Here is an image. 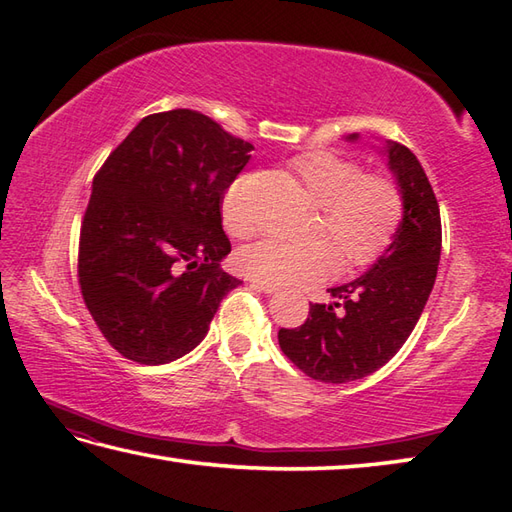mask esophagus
I'll return each mask as SVG.
<instances>
[{
	"mask_svg": "<svg viewBox=\"0 0 512 512\" xmlns=\"http://www.w3.org/2000/svg\"><path fill=\"white\" fill-rule=\"evenodd\" d=\"M250 286H253V288L259 290V292H266V295H273V292L279 290L277 286L266 284V281H262V279H250Z\"/></svg>",
	"mask_w": 512,
	"mask_h": 512,
	"instance_id": "34e87169",
	"label": "esophagus"
}]
</instances>
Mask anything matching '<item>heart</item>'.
Returning a JSON list of instances; mask_svg holds the SVG:
<instances>
[{"label":"heart","instance_id":"obj_1","mask_svg":"<svg viewBox=\"0 0 512 512\" xmlns=\"http://www.w3.org/2000/svg\"><path fill=\"white\" fill-rule=\"evenodd\" d=\"M290 169L321 209L317 233L328 235L340 253L323 239L310 244L262 239L239 253V266L250 277L273 286L323 279L339 266V255L343 268H365L394 242L405 209L394 180L365 176L358 162L330 151L297 156ZM222 222L226 231L237 237L253 231V220L244 209V176L228 184L222 195Z\"/></svg>","mask_w":512,"mask_h":512}]
</instances>
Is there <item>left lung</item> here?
<instances>
[{"instance_id":"obj_1","label":"left lung","mask_w":512,"mask_h":512,"mask_svg":"<svg viewBox=\"0 0 512 512\" xmlns=\"http://www.w3.org/2000/svg\"><path fill=\"white\" fill-rule=\"evenodd\" d=\"M385 154L405 206L394 242L365 275L330 288L328 306L310 303L306 323L279 330L281 352L321 383H350L383 367L409 339L436 284L442 248L436 193L405 145L387 143Z\"/></svg>"}]
</instances>
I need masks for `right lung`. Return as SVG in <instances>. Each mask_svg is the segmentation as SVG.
Segmentation results:
<instances>
[{
	"mask_svg": "<svg viewBox=\"0 0 512 512\" xmlns=\"http://www.w3.org/2000/svg\"><path fill=\"white\" fill-rule=\"evenodd\" d=\"M250 149L209 116L171 110L145 116L94 176L79 286L107 343L129 361L189 354L242 284L220 268L231 253L220 209Z\"/></svg>",
	"mask_w": 512,
	"mask_h": 512,
	"instance_id": "right-lung-1",
	"label": "right lung"
}]
</instances>
